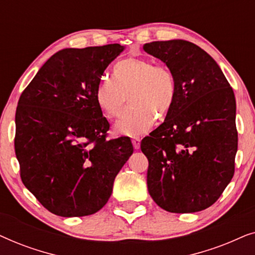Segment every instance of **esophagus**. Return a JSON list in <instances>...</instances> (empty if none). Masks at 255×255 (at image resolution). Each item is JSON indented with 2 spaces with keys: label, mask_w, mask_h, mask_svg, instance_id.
Returning <instances> with one entry per match:
<instances>
[{
  "label": "esophagus",
  "mask_w": 255,
  "mask_h": 255,
  "mask_svg": "<svg viewBox=\"0 0 255 255\" xmlns=\"http://www.w3.org/2000/svg\"><path fill=\"white\" fill-rule=\"evenodd\" d=\"M132 144H133V147L135 149H138L139 147H140V138L139 137L132 138Z\"/></svg>",
  "instance_id": "1"
}]
</instances>
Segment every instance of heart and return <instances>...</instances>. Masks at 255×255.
<instances>
[{"label": "heart", "mask_w": 255, "mask_h": 255, "mask_svg": "<svg viewBox=\"0 0 255 255\" xmlns=\"http://www.w3.org/2000/svg\"><path fill=\"white\" fill-rule=\"evenodd\" d=\"M113 79L97 85L95 100L108 120L120 117L128 100L130 107L116 125L121 133H144L154 123L155 115L161 118L173 108L175 79L165 66L145 58H128L115 65Z\"/></svg>", "instance_id": "1"}]
</instances>
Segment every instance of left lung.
I'll return each mask as SVG.
<instances>
[{"label": "left lung", "instance_id": "left-lung-1", "mask_svg": "<svg viewBox=\"0 0 255 255\" xmlns=\"http://www.w3.org/2000/svg\"><path fill=\"white\" fill-rule=\"evenodd\" d=\"M142 48L165 62L176 85L165 122L140 144L148 159V193L166 211H202L235 174V93L217 62L190 41H152Z\"/></svg>", "mask_w": 255, "mask_h": 255}]
</instances>
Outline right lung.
Returning <instances> with one entry per match:
<instances>
[{
  "label": "right lung",
  "mask_w": 255,
  "mask_h": 255,
  "mask_svg": "<svg viewBox=\"0 0 255 255\" xmlns=\"http://www.w3.org/2000/svg\"><path fill=\"white\" fill-rule=\"evenodd\" d=\"M124 46L65 48L45 62L19 97L15 153L20 179L44 208L61 217L101 210L133 146L107 140L110 124L95 100L104 71Z\"/></svg>",
  "instance_id": "add662e5"
}]
</instances>
